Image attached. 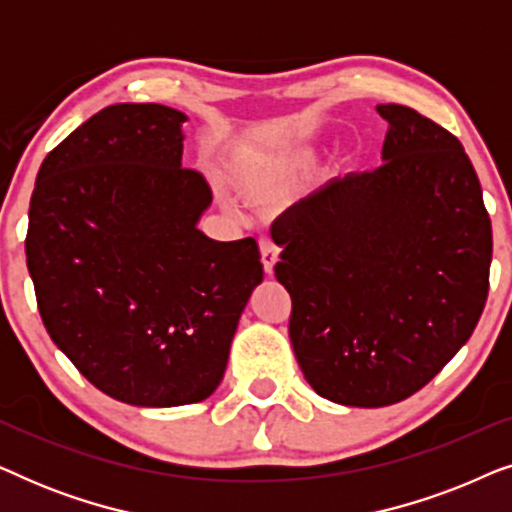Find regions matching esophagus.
Instances as JSON below:
<instances>
[{
	"mask_svg": "<svg viewBox=\"0 0 512 512\" xmlns=\"http://www.w3.org/2000/svg\"><path fill=\"white\" fill-rule=\"evenodd\" d=\"M277 261H279L277 244L268 240V237H263V240H261V263H263L265 275H272V272H275Z\"/></svg>",
	"mask_w": 512,
	"mask_h": 512,
	"instance_id": "esophagus-1",
	"label": "esophagus"
}]
</instances>
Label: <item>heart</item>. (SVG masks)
<instances>
[{
    "label": "heart",
    "mask_w": 512,
    "mask_h": 512,
    "mask_svg": "<svg viewBox=\"0 0 512 512\" xmlns=\"http://www.w3.org/2000/svg\"><path fill=\"white\" fill-rule=\"evenodd\" d=\"M314 160H317V149L314 146H298V149L279 153V156L258 160L256 165H251L244 172L242 181L249 191H261V188L279 184V181L291 177V174L305 170Z\"/></svg>",
    "instance_id": "obj_1"
}]
</instances>
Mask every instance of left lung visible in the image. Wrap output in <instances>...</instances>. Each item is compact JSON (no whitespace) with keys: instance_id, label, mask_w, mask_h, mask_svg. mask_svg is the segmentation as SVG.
Wrapping results in <instances>:
<instances>
[{"instance_id":"1","label":"left lung","mask_w":512,"mask_h":512,"mask_svg":"<svg viewBox=\"0 0 512 512\" xmlns=\"http://www.w3.org/2000/svg\"><path fill=\"white\" fill-rule=\"evenodd\" d=\"M389 123L373 172L347 174L272 223L289 338L319 396L382 408L429 384L485 310L492 221L464 146L431 118Z\"/></svg>"}]
</instances>
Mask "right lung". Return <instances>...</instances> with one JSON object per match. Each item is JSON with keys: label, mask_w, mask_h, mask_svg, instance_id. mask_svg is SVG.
<instances>
[{"label": "right lung", "mask_w": 512, "mask_h": 512, "mask_svg": "<svg viewBox=\"0 0 512 512\" xmlns=\"http://www.w3.org/2000/svg\"><path fill=\"white\" fill-rule=\"evenodd\" d=\"M186 114L111 104L39 167L25 237L48 335L90 384L139 408L205 401L263 282L254 237L198 230L212 202L181 167Z\"/></svg>", "instance_id": "right-lung-1"}]
</instances>
